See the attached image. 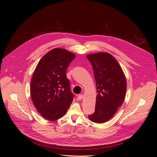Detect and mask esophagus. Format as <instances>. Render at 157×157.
Returning a JSON list of instances; mask_svg holds the SVG:
<instances>
[{
	"label": "esophagus",
	"mask_w": 157,
	"mask_h": 157,
	"mask_svg": "<svg viewBox=\"0 0 157 157\" xmlns=\"http://www.w3.org/2000/svg\"><path fill=\"white\" fill-rule=\"evenodd\" d=\"M83 98H84V96H83L82 94H79V95H78V96L77 99H78V101H80V100L82 99Z\"/></svg>",
	"instance_id": "esophagus-1"
}]
</instances>
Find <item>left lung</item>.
Masks as SVG:
<instances>
[{"mask_svg": "<svg viewBox=\"0 0 157 157\" xmlns=\"http://www.w3.org/2000/svg\"><path fill=\"white\" fill-rule=\"evenodd\" d=\"M94 71L97 96L94 114L88 116L96 123H103L113 117L122 105L127 84L124 72L116 58L107 53L87 55Z\"/></svg>", "mask_w": 157, "mask_h": 157, "instance_id": "obj_1", "label": "left lung"}]
</instances>
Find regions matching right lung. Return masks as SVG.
Instances as JSON below:
<instances>
[{
	"label": "right lung",
	"instance_id": "1",
	"mask_svg": "<svg viewBox=\"0 0 157 157\" xmlns=\"http://www.w3.org/2000/svg\"><path fill=\"white\" fill-rule=\"evenodd\" d=\"M76 55L68 50L55 48L44 55L33 73L30 94L38 113L48 121L62 117L73 102L74 94L66 70Z\"/></svg>",
	"mask_w": 157,
	"mask_h": 157
}]
</instances>
